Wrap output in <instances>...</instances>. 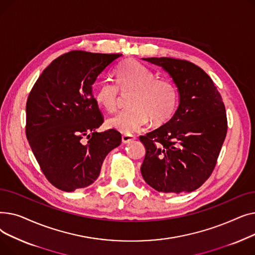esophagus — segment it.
I'll return each mask as SVG.
<instances>
[{
	"label": "esophagus",
	"mask_w": 255,
	"mask_h": 255,
	"mask_svg": "<svg viewBox=\"0 0 255 255\" xmlns=\"http://www.w3.org/2000/svg\"><path fill=\"white\" fill-rule=\"evenodd\" d=\"M135 139V136L132 134H124L122 135V142L123 143H129L130 141H133Z\"/></svg>",
	"instance_id": "34e87169"
}]
</instances>
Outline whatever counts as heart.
<instances>
[{"label":"heart","mask_w":255,"mask_h":255,"mask_svg":"<svg viewBox=\"0 0 255 255\" xmlns=\"http://www.w3.org/2000/svg\"><path fill=\"white\" fill-rule=\"evenodd\" d=\"M116 83L104 80L96 91L97 103L109 112H114L119 101L120 90L131 92L129 109L107 120V126L124 134L140 130L149 120L153 124H162L175 114L180 99L179 89L171 79L156 77L149 67L127 60L115 69Z\"/></svg>","instance_id":"b5f03b06"}]
</instances>
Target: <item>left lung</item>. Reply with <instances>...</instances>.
<instances>
[{"label": "left lung", "instance_id": "obj_1", "mask_svg": "<svg viewBox=\"0 0 255 255\" xmlns=\"http://www.w3.org/2000/svg\"><path fill=\"white\" fill-rule=\"evenodd\" d=\"M162 67L179 89V106L170 120L140 135L145 156L143 180L158 192H191L216 165L227 132L225 106L211 77L195 64L172 58H146Z\"/></svg>", "mask_w": 255, "mask_h": 255}]
</instances>
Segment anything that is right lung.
Returning <instances> with one entry per match:
<instances>
[{"label": "right lung", "instance_id": "add662e5", "mask_svg": "<svg viewBox=\"0 0 255 255\" xmlns=\"http://www.w3.org/2000/svg\"><path fill=\"white\" fill-rule=\"evenodd\" d=\"M121 56L64 53L46 67L29 94L26 138L44 176L58 189L71 192L93 184L106 155L122 140L114 129L96 132L103 117L92 93L98 75Z\"/></svg>", "mask_w": 255, "mask_h": 255}]
</instances>
